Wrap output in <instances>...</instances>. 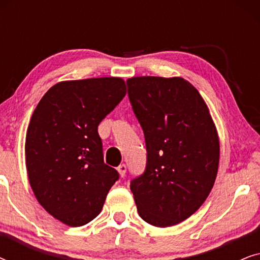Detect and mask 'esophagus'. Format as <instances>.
<instances>
[{"label":"esophagus","instance_id":"1","mask_svg":"<svg viewBox=\"0 0 260 260\" xmlns=\"http://www.w3.org/2000/svg\"><path fill=\"white\" fill-rule=\"evenodd\" d=\"M117 169H118V173H119V175L122 176V177H124V176L126 175V166L124 165V163H123V165H120V166H119L118 168H117Z\"/></svg>","mask_w":260,"mask_h":260}]
</instances>
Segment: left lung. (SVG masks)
Masks as SVG:
<instances>
[{
	"instance_id": "obj_1",
	"label": "left lung",
	"mask_w": 260,
	"mask_h": 260,
	"mask_svg": "<svg viewBox=\"0 0 260 260\" xmlns=\"http://www.w3.org/2000/svg\"><path fill=\"white\" fill-rule=\"evenodd\" d=\"M126 85L147 149L144 172L130 182L138 214L157 227L176 225L211 193L218 133L199 91L182 78L135 77Z\"/></svg>"
}]
</instances>
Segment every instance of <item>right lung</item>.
I'll list each match as a JSON object with an SVG mask.
<instances>
[{
    "mask_svg": "<svg viewBox=\"0 0 260 260\" xmlns=\"http://www.w3.org/2000/svg\"><path fill=\"white\" fill-rule=\"evenodd\" d=\"M125 93L120 78L62 81L34 110L26 136L28 179L42 207L66 225L93 220L119 179L104 163L98 125Z\"/></svg>",
    "mask_w": 260,
    "mask_h": 260,
    "instance_id": "right-lung-1",
    "label": "right lung"
}]
</instances>
